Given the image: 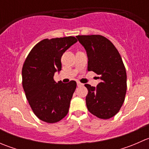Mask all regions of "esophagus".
<instances>
[{
  "label": "esophagus",
  "instance_id": "obj_1",
  "mask_svg": "<svg viewBox=\"0 0 149 149\" xmlns=\"http://www.w3.org/2000/svg\"><path fill=\"white\" fill-rule=\"evenodd\" d=\"M83 85H84L83 84L80 83V82H79V81L77 82V86H83Z\"/></svg>",
  "mask_w": 149,
  "mask_h": 149
}]
</instances>
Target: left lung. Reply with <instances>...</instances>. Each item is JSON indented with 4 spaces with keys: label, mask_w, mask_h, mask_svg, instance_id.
<instances>
[{
    "label": "left lung",
    "mask_w": 149,
    "mask_h": 149,
    "mask_svg": "<svg viewBox=\"0 0 149 149\" xmlns=\"http://www.w3.org/2000/svg\"><path fill=\"white\" fill-rule=\"evenodd\" d=\"M86 50L88 70L100 76L97 87L85 84L88 89V110L101 119H109L120 111L127 90V75L120 55L108 39L99 34L76 36Z\"/></svg>",
    "instance_id": "1"
}]
</instances>
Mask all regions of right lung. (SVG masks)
<instances>
[{
	"instance_id": "obj_1",
	"label": "right lung",
	"mask_w": 149,
	"mask_h": 149,
	"mask_svg": "<svg viewBox=\"0 0 149 149\" xmlns=\"http://www.w3.org/2000/svg\"><path fill=\"white\" fill-rule=\"evenodd\" d=\"M77 42L74 37L45 39L31 49L22 68V86L29 104L36 116L55 123L67 115L76 82L58 83L56 71L61 70V57Z\"/></svg>"
}]
</instances>
